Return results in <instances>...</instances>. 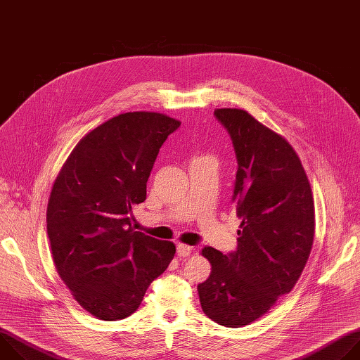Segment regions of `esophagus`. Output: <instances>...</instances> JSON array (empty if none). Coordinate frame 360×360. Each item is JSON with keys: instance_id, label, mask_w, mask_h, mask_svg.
<instances>
[{"instance_id": "obj_1", "label": "esophagus", "mask_w": 360, "mask_h": 360, "mask_svg": "<svg viewBox=\"0 0 360 360\" xmlns=\"http://www.w3.org/2000/svg\"><path fill=\"white\" fill-rule=\"evenodd\" d=\"M191 252H192V246H189V245L179 243L176 246V253H178L179 258H188V256L191 255Z\"/></svg>"}]
</instances>
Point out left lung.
Masks as SVG:
<instances>
[{"label": "left lung", "instance_id": "8db88e82", "mask_svg": "<svg viewBox=\"0 0 360 360\" xmlns=\"http://www.w3.org/2000/svg\"><path fill=\"white\" fill-rule=\"evenodd\" d=\"M215 115L235 146L231 200L242 222L233 253L202 249L212 268L198 295L215 323L242 328L296 285L314 245L315 203L297 153L282 135L245 110L217 108Z\"/></svg>", "mask_w": 360, "mask_h": 360}]
</instances>
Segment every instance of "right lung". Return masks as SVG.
Segmentation results:
<instances>
[{
  "mask_svg": "<svg viewBox=\"0 0 360 360\" xmlns=\"http://www.w3.org/2000/svg\"><path fill=\"white\" fill-rule=\"evenodd\" d=\"M179 125L161 112L120 114L79 139L54 181L46 207L53 261L96 319L132 315L174 259L172 242L135 231L131 219L160 148Z\"/></svg>",
  "mask_w": 360,
  "mask_h": 360,
  "instance_id": "1",
  "label": "right lung"
}]
</instances>
